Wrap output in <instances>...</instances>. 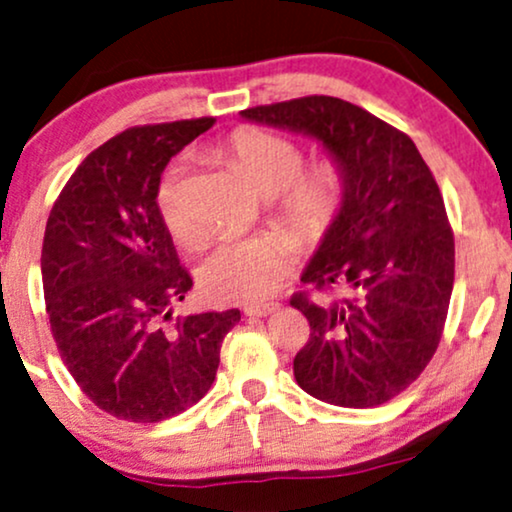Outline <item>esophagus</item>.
<instances>
[{"label":"esophagus","instance_id":"obj_1","mask_svg":"<svg viewBox=\"0 0 512 512\" xmlns=\"http://www.w3.org/2000/svg\"><path fill=\"white\" fill-rule=\"evenodd\" d=\"M245 316L250 318H262V316H269V313L276 311V304H250L245 306Z\"/></svg>","mask_w":512,"mask_h":512}]
</instances>
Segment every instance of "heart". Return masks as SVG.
Wrapping results in <instances>:
<instances>
[{
    "mask_svg": "<svg viewBox=\"0 0 512 512\" xmlns=\"http://www.w3.org/2000/svg\"><path fill=\"white\" fill-rule=\"evenodd\" d=\"M224 152L257 194L264 199L277 196L274 217L304 241L323 238L342 213L346 177L339 163L318 161L302 170L304 154L299 145L260 128H238L224 142ZM185 180V163H173L156 192V208L173 241L196 248L203 231L187 208ZM295 255L297 241L288 234L227 238L203 260L201 290L215 302H262L276 290Z\"/></svg>",
    "mask_w": 512,
    "mask_h": 512,
    "instance_id": "b5f03b06",
    "label": "heart"
}]
</instances>
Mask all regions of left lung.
<instances>
[{"label": "left lung", "mask_w": 512, "mask_h": 512, "mask_svg": "<svg viewBox=\"0 0 512 512\" xmlns=\"http://www.w3.org/2000/svg\"><path fill=\"white\" fill-rule=\"evenodd\" d=\"M243 119L318 140L346 177L342 213L292 295L311 337L295 379L323 403L384 405L431 363L454 285V234L438 182L403 131L330 95L250 107Z\"/></svg>", "instance_id": "1"}]
</instances>
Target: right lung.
Segmentation results:
<instances>
[{
	"mask_svg": "<svg viewBox=\"0 0 512 512\" xmlns=\"http://www.w3.org/2000/svg\"><path fill=\"white\" fill-rule=\"evenodd\" d=\"M213 117L135 126L74 170L44 231L42 283L60 358L102 412L156 424L213 386L220 346L241 311L173 316L192 290L156 192L170 156Z\"/></svg>",
	"mask_w": 512,
	"mask_h": 512,
	"instance_id": "right-lung-1",
	"label": "right lung"
}]
</instances>
